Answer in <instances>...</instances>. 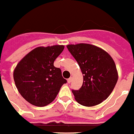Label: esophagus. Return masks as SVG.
Masks as SVG:
<instances>
[{"label":"esophagus","instance_id":"obj_1","mask_svg":"<svg viewBox=\"0 0 134 134\" xmlns=\"http://www.w3.org/2000/svg\"><path fill=\"white\" fill-rule=\"evenodd\" d=\"M71 81H72V78H69L68 79V83H71Z\"/></svg>","mask_w":134,"mask_h":134}]
</instances>
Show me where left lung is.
Returning a JSON list of instances; mask_svg holds the SVG:
<instances>
[{
    "instance_id": "left-lung-1",
    "label": "left lung",
    "mask_w": 134,
    "mask_h": 134,
    "mask_svg": "<svg viewBox=\"0 0 134 134\" xmlns=\"http://www.w3.org/2000/svg\"><path fill=\"white\" fill-rule=\"evenodd\" d=\"M83 75L82 85L72 90L75 99L81 105L95 106L111 94L118 80L114 61L107 52L89 44L67 45Z\"/></svg>"
}]
</instances>
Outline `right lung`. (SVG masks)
Segmentation results:
<instances>
[{
    "instance_id": "1",
    "label": "right lung",
    "mask_w": 134,
    "mask_h": 134,
    "mask_svg": "<svg viewBox=\"0 0 134 134\" xmlns=\"http://www.w3.org/2000/svg\"><path fill=\"white\" fill-rule=\"evenodd\" d=\"M63 49V45L37 47L16 66L13 72L16 87L30 104L37 107L48 105L67 82L61 69L54 66L55 59Z\"/></svg>"
}]
</instances>
